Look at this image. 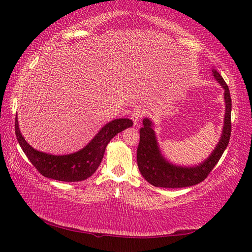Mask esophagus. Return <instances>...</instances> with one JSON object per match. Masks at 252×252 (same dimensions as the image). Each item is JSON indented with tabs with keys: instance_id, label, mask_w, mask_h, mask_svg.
Returning a JSON list of instances; mask_svg holds the SVG:
<instances>
[{
	"instance_id": "esophagus-1",
	"label": "esophagus",
	"mask_w": 252,
	"mask_h": 252,
	"mask_svg": "<svg viewBox=\"0 0 252 252\" xmlns=\"http://www.w3.org/2000/svg\"><path fill=\"white\" fill-rule=\"evenodd\" d=\"M143 116H144V110H143V109H140V108H137V109L133 110L132 115H131V119L133 120V122H134V125L136 126L137 123H138V121H140V120L142 119Z\"/></svg>"
}]
</instances>
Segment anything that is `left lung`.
Masks as SVG:
<instances>
[{
  "instance_id": "left-lung-1",
  "label": "left lung",
  "mask_w": 252,
  "mask_h": 252,
  "mask_svg": "<svg viewBox=\"0 0 252 252\" xmlns=\"http://www.w3.org/2000/svg\"><path fill=\"white\" fill-rule=\"evenodd\" d=\"M212 73L224 89V99H225L224 126L219 144L209 158L199 165L189 168L174 165L165 160L160 153L156 135L153 130V122L148 118H145L143 120V127L140 130V143H138L136 158L140 172L144 179L152 185L164 187V189H181V187H189L200 183L216 167L227 147L232 131V98L227 84L221 74L216 69H213Z\"/></svg>"
}]
</instances>
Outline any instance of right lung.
Masks as SVG:
<instances>
[{"label":"right lung","instance_id":"1","mask_svg":"<svg viewBox=\"0 0 252 252\" xmlns=\"http://www.w3.org/2000/svg\"><path fill=\"white\" fill-rule=\"evenodd\" d=\"M132 126L133 121L130 119H115L101 127L93 140L81 151L55 156L31 147L21 135L17 117L15 118L16 136L30 162L45 178L62 182H79L90 178L100 164L107 144L118 133Z\"/></svg>","mask_w":252,"mask_h":252}]
</instances>
